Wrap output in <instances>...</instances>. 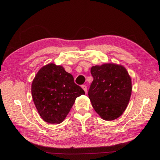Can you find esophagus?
<instances>
[{"mask_svg": "<svg viewBox=\"0 0 160 160\" xmlns=\"http://www.w3.org/2000/svg\"><path fill=\"white\" fill-rule=\"evenodd\" d=\"M82 88L84 90V91L85 92V93H87V92H88V87H87L85 85H82Z\"/></svg>", "mask_w": 160, "mask_h": 160, "instance_id": "obj_1", "label": "esophagus"}]
</instances>
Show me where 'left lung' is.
<instances>
[{
    "mask_svg": "<svg viewBox=\"0 0 160 160\" xmlns=\"http://www.w3.org/2000/svg\"><path fill=\"white\" fill-rule=\"evenodd\" d=\"M94 80L88 95L95 112L104 120L112 121L126 110L132 92L131 78L121 65L104 63L91 68Z\"/></svg>",
    "mask_w": 160,
    "mask_h": 160,
    "instance_id": "1",
    "label": "left lung"
}]
</instances>
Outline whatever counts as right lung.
<instances>
[{"label":"right lung","mask_w":160,"mask_h":160,"mask_svg":"<svg viewBox=\"0 0 160 160\" xmlns=\"http://www.w3.org/2000/svg\"><path fill=\"white\" fill-rule=\"evenodd\" d=\"M85 91L74 82L72 75L61 66H43L32 83V96L42 118L48 123H61L75 99Z\"/></svg>","instance_id":"add662e5"}]
</instances>
